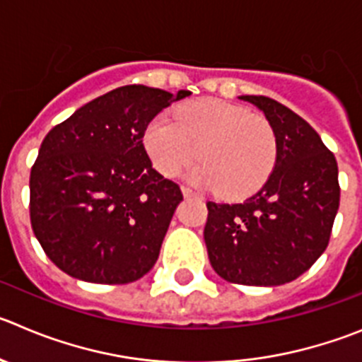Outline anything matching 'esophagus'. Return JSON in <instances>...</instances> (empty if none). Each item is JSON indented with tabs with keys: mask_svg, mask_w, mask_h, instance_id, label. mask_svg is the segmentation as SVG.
I'll list each match as a JSON object with an SVG mask.
<instances>
[{
	"mask_svg": "<svg viewBox=\"0 0 362 362\" xmlns=\"http://www.w3.org/2000/svg\"><path fill=\"white\" fill-rule=\"evenodd\" d=\"M181 192H183V195H185V197H195V199H201V195H199V194H195V192L194 190H192V188H188V187H183V188H181Z\"/></svg>",
	"mask_w": 362,
	"mask_h": 362,
	"instance_id": "obj_1",
	"label": "esophagus"
}]
</instances>
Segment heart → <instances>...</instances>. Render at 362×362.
Masks as SVG:
<instances>
[{"label":"heart","instance_id":"1","mask_svg":"<svg viewBox=\"0 0 362 362\" xmlns=\"http://www.w3.org/2000/svg\"><path fill=\"white\" fill-rule=\"evenodd\" d=\"M174 119L158 116L147 125L144 145L163 175L192 168L195 185L218 188L226 197H244L265 183L276 163V136L264 116L217 98L185 104Z\"/></svg>","mask_w":362,"mask_h":362}]
</instances>
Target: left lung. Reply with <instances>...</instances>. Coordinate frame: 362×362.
<instances>
[{"label": "left lung", "instance_id": "8db88e82", "mask_svg": "<svg viewBox=\"0 0 362 362\" xmlns=\"http://www.w3.org/2000/svg\"><path fill=\"white\" fill-rule=\"evenodd\" d=\"M276 136V163L264 187L237 204L208 203V258L242 285L296 280L328 246L339 208L337 161L307 122L267 97L242 95Z\"/></svg>", "mask_w": 362, "mask_h": 362}]
</instances>
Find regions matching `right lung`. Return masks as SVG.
Masks as SVG:
<instances>
[{"label":"right lung","instance_id":"add662e5","mask_svg":"<svg viewBox=\"0 0 362 362\" xmlns=\"http://www.w3.org/2000/svg\"><path fill=\"white\" fill-rule=\"evenodd\" d=\"M122 86L46 134L30 172V221L49 260L91 284H131L154 267L183 194L144 145L159 111L190 97Z\"/></svg>","mask_w":362,"mask_h":362}]
</instances>
